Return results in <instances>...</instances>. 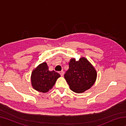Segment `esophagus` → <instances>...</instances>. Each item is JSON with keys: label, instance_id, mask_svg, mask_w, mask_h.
<instances>
[{"label": "esophagus", "instance_id": "esophagus-1", "mask_svg": "<svg viewBox=\"0 0 126 126\" xmlns=\"http://www.w3.org/2000/svg\"><path fill=\"white\" fill-rule=\"evenodd\" d=\"M59 73L60 74V75L61 76H63L64 75V72L63 71H61L60 72H59Z\"/></svg>", "mask_w": 126, "mask_h": 126}]
</instances>
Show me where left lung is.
I'll list each match as a JSON object with an SVG mask.
<instances>
[{
	"label": "left lung",
	"instance_id": "left-lung-1",
	"mask_svg": "<svg viewBox=\"0 0 126 126\" xmlns=\"http://www.w3.org/2000/svg\"><path fill=\"white\" fill-rule=\"evenodd\" d=\"M97 72L91 63L82 57L78 61L72 58L69 62V69L64 78L72 91L83 93L93 86L97 78Z\"/></svg>",
	"mask_w": 126,
	"mask_h": 126
}]
</instances>
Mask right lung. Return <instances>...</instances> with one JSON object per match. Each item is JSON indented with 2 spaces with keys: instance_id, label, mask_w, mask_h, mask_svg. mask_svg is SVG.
<instances>
[{
  "instance_id": "1",
  "label": "right lung",
  "mask_w": 126,
  "mask_h": 126,
  "mask_svg": "<svg viewBox=\"0 0 126 126\" xmlns=\"http://www.w3.org/2000/svg\"><path fill=\"white\" fill-rule=\"evenodd\" d=\"M61 76L54 71H49L46 62H43L33 70L31 75L32 86L35 90L46 93L54 86Z\"/></svg>"
}]
</instances>
